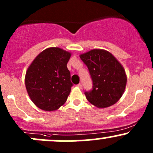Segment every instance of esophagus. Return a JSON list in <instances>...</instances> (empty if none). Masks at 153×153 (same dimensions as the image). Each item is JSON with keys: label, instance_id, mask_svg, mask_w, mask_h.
Wrapping results in <instances>:
<instances>
[{"label": "esophagus", "instance_id": "34e87169", "mask_svg": "<svg viewBox=\"0 0 153 153\" xmlns=\"http://www.w3.org/2000/svg\"><path fill=\"white\" fill-rule=\"evenodd\" d=\"M77 86H78V87H79V88H81V87H82V84L80 83V84H78V85H77Z\"/></svg>", "mask_w": 153, "mask_h": 153}]
</instances>
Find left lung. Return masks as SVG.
Returning a JSON list of instances; mask_svg holds the SVG:
<instances>
[{"label":"left lung","mask_w":153,"mask_h":153,"mask_svg":"<svg viewBox=\"0 0 153 153\" xmlns=\"http://www.w3.org/2000/svg\"><path fill=\"white\" fill-rule=\"evenodd\" d=\"M89 69L92 81L91 90L85 91L86 99L98 108L113 105L122 96L126 76L121 64L109 52L92 49L80 55Z\"/></svg>","instance_id":"8db88e82"}]
</instances>
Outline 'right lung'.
<instances>
[{"instance_id": "right-lung-1", "label": "right lung", "mask_w": 153, "mask_h": 153, "mask_svg": "<svg viewBox=\"0 0 153 153\" xmlns=\"http://www.w3.org/2000/svg\"><path fill=\"white\" fill-rule=\"evenodd\" d=\"M71 54L48 48L35 58L26 73L25 84L32 102L45 111L56 110L66 102L73 86L67 64Z\"/></svg>"}]
</instances>
